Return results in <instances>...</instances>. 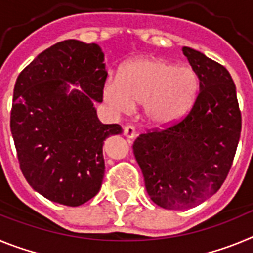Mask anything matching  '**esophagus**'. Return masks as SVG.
Returning a JSON list of instances; mask_svg holds the SVG:
<instances>
[{"label":"esophagus","instance_id":"obj_1","mask_svg":"<svg viewBox=\"0 0 253 253\" xmlns=\"http://www.w3.org/2000/svg\"><path fill=\"white\" fill-rule=\"evenodd\" d=\"M124 135L128 139H134V138L137 137V131H135V128H134L133 125H126L124 128Z\"/></svg>","mask_w":253,"mask_h":253}]
</instances>
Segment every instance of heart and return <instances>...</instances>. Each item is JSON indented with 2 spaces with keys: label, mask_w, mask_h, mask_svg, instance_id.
I'll list each match as a JSON object with an SVG mask.
<instances>
[{
  "label": "heart",
  "mask_w": 253,
  "mask_h": 253,
  "mask_svg": "<svg viewBox=\"0 0 253 253\" xmlns=\"http://www.w3.org/2000/svg\"><path fill=\"white\" fill-rule=\"evenodd\" d=\"M199 92V77L189 66L161 58L140 57L122 67L119 78L102 87L105 104L115 113L128 114L143 104L147 123L157 128L175 124L191 109Z\"/></svg>",
  "instance_id": "1"
}]
</instances>
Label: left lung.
<instances>
[{"mask_svg": "<svg viewBox=\"0 0 253 253\" xmlns=\"http://www.w3.org/2000/svg\"><path fill=\"white\" fill-rule=\"evenodd\" d=\"M182 51L199 77L193 109L177 124L140 134L133 144L149 198L169 210L196 207L220 189L242 126L229 72L195 49Z\"/></svg>", "mask_w": 253, "mask_h": 253, "instance_id": "8db88e82", "label": "left lung"}]
</instances>
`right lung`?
I'll list each match as a JSON object with an SVG mask.
<instances>
[{
    "mask_svg": "<svg viewBox=\"0 0 253 253\" xmlns=\"http://www.w3.org/2000/svg\"><path fill=\"white\" fill-rule=\"evenodd\" d=\"M104 59L97 44L64 40L42 51L16 80L10 126L20 169L50 202L78 207L99 193L104 140L123 133L120 125L100 123L93 106L102 102Z\"/></svg>",
    "mask_w": 253,
    "mask_h": 253,
    "instance_id": "add662e5",
    "label": "right lung"
}]
</instances>
